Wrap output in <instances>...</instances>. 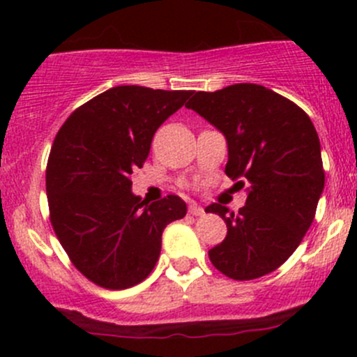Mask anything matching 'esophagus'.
I'll use <instances>...</instances> for the list:
<instances>
[{"label": "esophagus", "instance_id": "obj_1", "mask_svg": "<svg viewBox=\"0 0 357 357\" xmlns=\"http://www.w3.org/2000/svg\"><path fill=\"white\" fill-rule=\"evenodd\" d=\"M188 212L192 215H204V208H202L200 205H197V204H190Z\"/></svg>", "mask_w": 357, "mask_h": 357}]
</instances>
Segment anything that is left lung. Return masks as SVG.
<instances>
[{
    "instance_id": "8db88e82",
    "label": "left lung",
    "mask_w": 357,
    "mask_h": 357,
    "mask_svg": "<svg viewBox=\"0 0 357 357\" xmlns=\"http://www.w3.org/2000/svg\"><path fill=\"white\" fill-rule=\"evenodd\" d=\"M186 107L222 132L226 176L247 188L236 214L221 204L205 208L228 228L211 262L233 280L261 278L294 254L314 219L325 188L318 132L294 102L250 82L199 91Z\"/></svg>"
}]
</instances>
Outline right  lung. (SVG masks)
<instances>
[{
  "mask_svg": "<svg viewBox=\"0 0 357 357\" xmlns=\"http://www.w3.org/2000/svg\"><path fill=\"white\" fill-rule=\"evenodd\" d=\"M193 91L115 86L70 114L46 167L52 225L75 268L93 283L122 290L155 268L162 231L186 215L178 195L152 202L132 193L153 135Z\"/></svg>",
  "mask_w": 357,
  "mask_h": 357,
  "instance_id": "right-lung-1",
  "label": "right lung"
}]
</instances>
